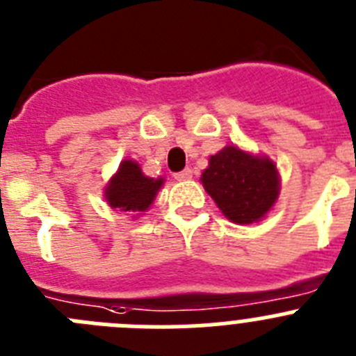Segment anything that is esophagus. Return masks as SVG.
<instances>
[{
    "label": "esophagus",
    "mask_w": 356,
    "mask_h": 356,
    "mask_svg": "<svg viewBox=\"0 0 356 356\" xmlns=\"http://www.w3.org/2000/svg\"><path fill=\"white\" fill-rule=\"evenodd\" d=\"M191 178H193V171H191V169H184V171H178V172H175V180H180V181H184V180H191Z\"/></svg>",
    "instance_id": "1"
}]
</instances>
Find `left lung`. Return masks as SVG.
<instances>
[{
    "mask_svg": "<svg viewBox=\"0 0 356 356\" xmlns=\"http://www.w3.org/2000/svg\"><path fill=\"white\" fill-rule=\"evenodd\" d=\"M201 184L222 213L237 225L260 221L275 205L280 191L275 163L235 146L210 156Z\"/></svg>",
    "mask_w": 356,
    "mask_h": 356,
    "instance_id": "1",
    "label": "left lung"
}]
</instances>
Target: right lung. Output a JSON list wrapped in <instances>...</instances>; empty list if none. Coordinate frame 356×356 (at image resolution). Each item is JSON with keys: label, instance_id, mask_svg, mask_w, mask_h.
Returning a JSON list of instances; mask_svg holds the SVG:
<instances>
[{"label": "right lung", "instance_id": "add662e5", "mask_svg": "<svg viewBox=\"0 0 356 356\" xmlns=\"http://www.w3.org/2000/svg\"><path fill=\"white\" fill-rule=\"evenodd\" d=\"M162 184V178L155 180L143 175L137 162L124 160L119 165L118 175L110 180L105 196L112 209H119L121 212H144L153 203Z\"/></svg>", "mask_w": 356, "mask_h": 356}]
</instances>
